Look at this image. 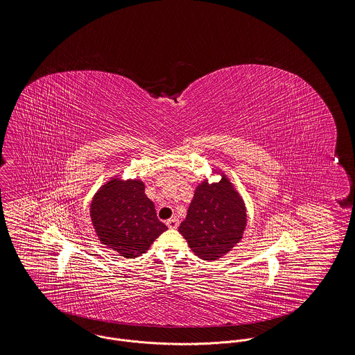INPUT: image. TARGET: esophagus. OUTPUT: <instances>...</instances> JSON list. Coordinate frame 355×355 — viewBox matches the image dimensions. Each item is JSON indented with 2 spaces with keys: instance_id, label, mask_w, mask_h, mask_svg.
Instances as JSON below:
<instances>
[{
  "instance_id": "obj_1",
  "label": "esophagus",
  "mask_w": 355,
  "mask_h": 355,
  "mask_svg": "<svg viewBox=\"0 0 355 355\" xmlns=\"http://www.w3.org/2000/svg\"><path fill=\"white\" fill-rule=\"evenodd\" d=\"M168 227L169 229H176L179 226V219L178 218H171L168 222H166Z\"/></svg>"
}]
</instances>
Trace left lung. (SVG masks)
I'll list each match as a JSON object with an SVG mask.
<instances>
[{
  "label": "left lung",
  "mask_w": 355,
  "mask_h": 355,
  "mask_svg": "<svg viewBox=\"0 0 355 355\" xmlns=\"http://www.w3.org/2000/svg\"><path fill=\"white\" fill-rule=\"evenodd\" d=\"M245 223L244 202L222 176L218 183L208 184L205 180L197 187L179 233L197 257L215 261L241 240Z\"/></svg>",
  "instance_id": "left-lung-1"
}]
</instances>
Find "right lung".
Masks as SVG:
<instances>
[{"label":"right lung","instance_id":"right-lung-1","mask_svg":"<svg viewBox=\"0 0 355 355\" xmlns=\"http://www.w3.org/2000/svg\"><path fill=\"white\" fill-rule=\"evenodd\" d=\"M90 214L100 241L125 258L146 252L168 229L157 218L141 180L108 182L96 194Z\"/></svg>","mask_w":355,"mask_h":355}]
</instances>
